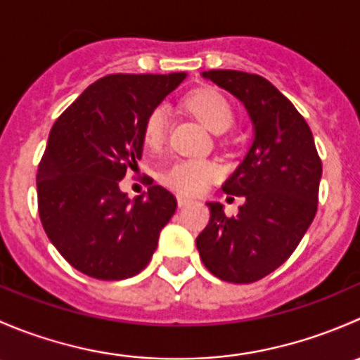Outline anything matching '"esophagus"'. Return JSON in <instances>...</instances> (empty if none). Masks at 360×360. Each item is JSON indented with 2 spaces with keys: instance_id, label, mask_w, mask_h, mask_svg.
Segmentation results:
<instances>
[{
  "instance_id": "esophagus-1",
  "label": "esophagus",
  "mask_w": 360,
  "mask_h": 360,
  "mask_svg": "<svg viewBox=\"0 0 360 360\" xmlns=\"http://www.w3.org/2000/svg\"><path fill=\"white\" fill-rule=\"evenodd\" d=\"M190 203H191L190 198L183 197V195H179V197H177V205L179 207H186V205H190Z\"/></svg>"
}]
</instances>
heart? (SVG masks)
<instances>
[{
  "label": "heart",
  "instance_id": "b5f03b06",
  "mask_svg": "<svg viewBox=\"0 0 360 360\" xmlns=\"http://www.w3.org/2000/svg\"><path fill=\"white\" fill-rule=\"evenodd\" d=\"M188 111L198 118L210 132H226L235 122V111L230 101L216 89H200L184 101ZM169 129V112L165 106H157L150 111L143 125V139L150 150H157L165 143ZM223 174V167L214 160L186 158L170 165L162 174V181L172 190L183 195L202 193L210 183Z\"/></svg>",
  "mask_w": 360,
  "mask_h": 360
}]
</instances>
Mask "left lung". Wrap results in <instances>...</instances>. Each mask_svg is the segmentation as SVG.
I'll list each match as a JSON object with an SVG mask.
<instances>
[{
	"instance_id": "obj_1",
	"label": "left lung",
	"mask_w": 360,
	"mask_h": 360,
	"mask_svg": "<svg viewBox=\"0 0 360 360\" xmlns=\"http://www.w3.org/2000/svg\"><path fill=\"white\" fill-rule=\"evenodd\" d=\"M205 78L248 108L254 143L223 184L244 197L237 216L221 203H207L209 224L197 237L207 270L231 284H250L277 270L297 248L314 221L322 162L300 111L266 78L233 69H212Z\"/></svg>"
}]
</instances>
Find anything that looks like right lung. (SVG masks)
Listing matches in <instances>:
<instances>
[{
  "mask_svg": "<svg viewBox=\"0 0 360 360\" xmlns=\"http://www.w3.org/2000/svg\"><path fill=\"white\" fill-rule=\"evenodd\" d=\"M186 72L108 75L53 123L36 174L38 212L71 266L99 281H123L150 263L176 197L153 184L134 202L120 191L143 155L146 116Z\"/></svg>",
  "mask_w": 360,
  "mask_h": 360,
  "instance_id": "1",
  "label": "right lung"
}]
</instances>
